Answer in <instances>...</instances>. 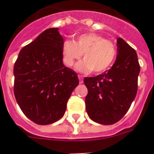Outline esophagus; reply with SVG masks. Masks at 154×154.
<instances>
[{
  "label": "esophagus",
  "mask_w": 154,
  "mask_h": 154,
  "mask_svg": "<svg viewBox=\"0 0 154 154\" xmlns=\"http://www.w3.org/2000/svg\"><path fill=\"white\" fill-rule=\"evenodd\" d=\"M78 78H79L80 83H83V77L82 75H78Z\"/></svg>",
  "instance_id": "1"
}]
</instances>
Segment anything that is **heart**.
I'll list each match as a JSON object with an SVG mask.
<instances>
[{
  "mask_svg": "<svg viewBox=\"0 0 154 154\" xmlns=\"http://www.w3.org/2000/svg\"><path fill=\"white\" fill-rule=\"evenodd\" d=\"M83 53L85 59L77 63L76 69L84 73H89L93 70L94 73H101L114 62L117 48L113 42L94 32L79 35L76 42L68 39L63 42V60L69 67H72Z\"/></svg>",
  "mask_w": 154,
  "mask_h": 154,
  "instance_id": "heart-1",
  "label": "heart"
}]
</instances>
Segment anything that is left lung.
I'll list each match as a JSON object with an SVG mask.
<instances>
[{"label":"left lung","mask_w":154,"mask_h":154,"mask_svg":"<svg viewBox=\"0 0 154 154\" xmlns=\"http://www.w3.org/2000/svg\"><path fill=\"white\" fill-rule=\"evenodd\" d=\"M117 45V58L111 69L84 79L88 89L87 113L94 122L101 125H112L122 119L137 92L140 65L136 51L120 37Z\"/></svg>","instance_id":"8db88e82"}]
</instances>
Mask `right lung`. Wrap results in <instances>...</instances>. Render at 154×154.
<instances>
[{"mask_svg": "<svg viewBox=\"0 0 154 154\" xmlns=\"http://www.w3.org/2000/svg\"><path fill=\"white\" fill-rule=\"evenodd\" d=\"M63 42L58 28L45 30L20 50L14 65L15 98L24 114L36 124L60 119L79 84L77 73L63 64Z\"/></svg>", "mask_w": 154, "mask_h": 154, "instance_id": "right-lung-1", "label": "right lung"}]
</instances>
